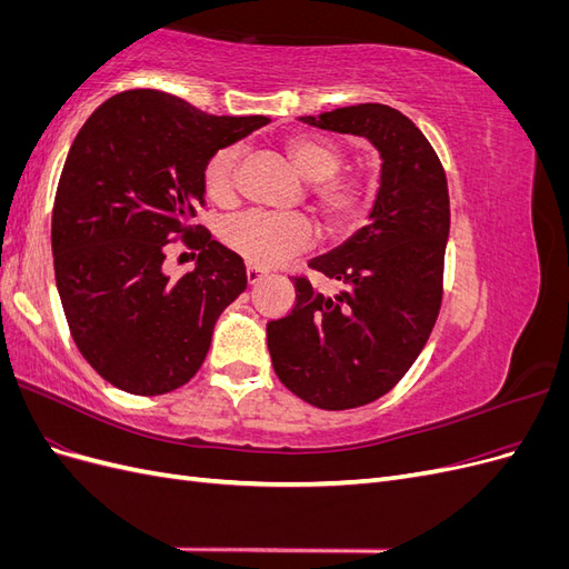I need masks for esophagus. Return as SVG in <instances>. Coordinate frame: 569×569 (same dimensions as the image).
<instances>
[{"instance_id":"1","label":"esophagus","mask_w":569,"mask_h":569,"mask_svg":"<svg viewBox=\"0 0 569 569\" xmlns=\"http://www.w3.org/2000/svg\"><path fill=\"white\" fill-rule=\"evenodd\" d=\"M266 274V270L263 268H258V266H247V282L249 284H256L258 280H261Z\"/></svg>"}]
</instances>
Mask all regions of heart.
<instances>
[{
  "instance_id": "obj_1",
  "label": "heart",
  "mask_w": 569,
  "mask_h": 569,
  "mask_svg": "<svg viewBox=\"0 0 569 569\" xmlns=\"http://www.w3.org/2000/svg\"><path fill=\"white\" fill-rule=\"evenodd\" d=\"M289 163L311 182V203L332 234L351 232L370 211L372 182L363 176H341L347 161L341 144L322 134H289L282 142ZM242 147L218 149L203 166V189L213 201L228 203L237 192ZM228 249L256 266L280 263L282 258L311 247L313 226L303 216L244 213L230 218L220 230Z\"/></svg>"
}]
</instances>
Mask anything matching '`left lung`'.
<instances>
[{
	"label": "left lung",
	"mask_w": 569,
	"mask_h": 569,
	"mask_svg": "<svg viewBox=\"0 0 569 569\" xmlns=\"http://www.w3.org/2000/svg\"><path fill=\"white\" fill-rule=\"evenodd\" d=\"M301 120L366 137L382 159L368 226L308 263L341 289L327 297L295 278V308L268 322L280 382L306 403L347 410L385 396L432 332L451 228L449 184L420 128L387 104L341 107Z\"/></svg>",
	"instance_id": "obj_1"
}]
</instances>
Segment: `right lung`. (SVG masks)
<instances>
[{
  "label": "right lung",
  "mask_w": 569,
  "mask_h": 569,
  "mask_svg": "<svg viewBox=\"0 0 569 569\" xmlns=\"http://www.w3.org/2000/svg\"><path fill=\"white\" fill-rule=\"evenodd\" d=\"M266 123L128 90L76 134L51 213L57 289L80 353L113 387L168 393L201 368L216 320L247 289V268L189 218L203 203L206 161ZM176 233L200 251L178 281L162 270Z\"/></svg>",
  "instance_id": "obj_1"
}]
</instances>
